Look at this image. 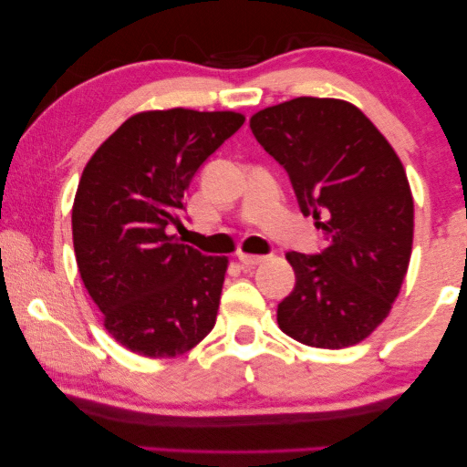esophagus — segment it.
<instances>
[{
  "instance_id": "1",
  "label": "esophagus",
  "mask_w": 467,
  "mask_h": 467,
  "mask_svg": "<svg viewBox=\"0 0 467 467\" xmlns=\"http://www.w3.org/2000/svg\"><path fill=\"white\" fill-rule=\"evenodd\" d=\"M238 261L244 267H253V265H259L264 264L265 257H261V254H248V253H240L238 254Z\"/></svg>"
}]
</instances>
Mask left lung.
<instances>
[{"label":"left lung","instance_id":"8db88e82","mask_svg":"<svg viewBox=\"0 0 467 467\" xmlns=\"http://www.w3.org/2000/svg\"><path fill=\"white\" fill-rule=\"evenodd\" d=\"M251 130L327 244L286 253L296 289L278 304V327L306 347L359 344L389 317L410 264L414 202L398 152L359 108L334 98L264 108Z\"/></svg>","mask_w":467,"mask_h":467}]
</instances>
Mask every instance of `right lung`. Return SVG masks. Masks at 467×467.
<instances>
[{"label": "right lung", "mask_w": 467, "mask_h": 467, "mask_svg": "<svg viewBox=\"0 0 467 467\" xmlns=\"http://www.w3.org/2000/svg\"><path fill=\"white\" fill-rule=\"evenodd\" d=\"M244 123V114L189 108L133 114L82 170L72 240L82 283L120 347L170 359L216 323L227 257L178 242L184 191Z\"/></svg>", "instance_id": "right-lung-1"}]
</instances>
